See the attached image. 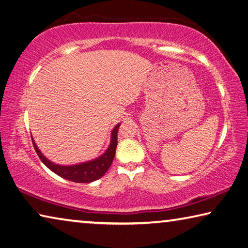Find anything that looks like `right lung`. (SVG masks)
Wrapping results in <instances>:
<instances>
[{
    "mask_svg": "<svg viewBox=\"0 0 248 248\" xmlns=\"http://www.w3.org/2000/svg\"><path fill=\"white\" fill-rule=\"evenodd\" d=\"M120 125L121 123L115 125V127L113 128V131L111 133L110 145H108V149L104 151L100 157L87 162L72 164V166H61V164H56L50 161L49 159L46 158L45 155L41 154V151L39 150L32 137L31 140L39 158L41 159V161L45 163L52 172H54L55 174L63 177L65 180L76 182V183H90V182L97 181L100 177H102L108 170V168L111 167L113 159H114L115 155V149L117 146V131H119Z\"/></svg>",
    "mask_w": 248,
    "mask_h": 248,
    "instance_id": "right-lung-1",
    "label": "right lung"
}]
</instances>
